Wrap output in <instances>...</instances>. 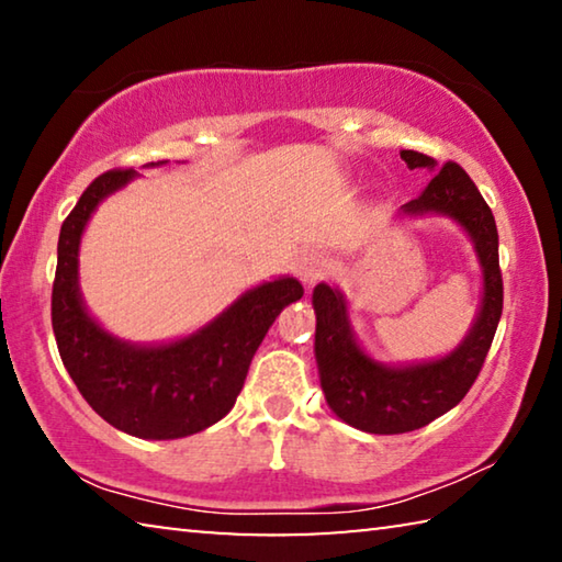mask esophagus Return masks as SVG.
<instances>
[{
	"label": "esophagus",
	"instance_id": "obj_1",
	"mask_svg": "<svg viewBox=\"0 0 562 562\" xmlns=\"http://www.w3.org/2000/svg\"><path fill=\"white\" fill-rule=\"evenodd\" d=\"M327 270H329V262H327L325 255L310 252V255H304V258L300 260L297 274H300V280L307 284V288H312V284L325 278Z\"/></svg>",
	"mask_w": 562,
	"mask_h": 562
}]
</instances>
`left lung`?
<instances>
[{
    "label": "left lung",
    "instance_id": "left-lung-1",
    "mask_svg": "<svg viewBox=\"0 0 562 562\" xmlns=\"http://www.w3.org/2000/svg\"><path fill=\"white\" fill-rule=\"evenodd\" d=\"M408 168H436V160L402 150ZM449 215L471 235L483 270V302L475 325L451 355L408 367H384L357 345L347 302L329 284H317L315 357L322 392L341 422L369 434H406L431 424L469 394L496 335L503 312L498 231L488 203L469 173L449 160L434 173L422 195L402 205V215Z\"/></svg>",
    "mask_w": 562,
    "mask_h": 562
}]
</instances>
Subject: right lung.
<instances>
[{"label":"right lung","mask_w":562,"mask_h":562,"mask_svg":"<svg viewBox=\"0 0 562 562\" xmlns=\"http://www.w3.org/2000/svg\"><path fill=\"white\" fill-rule=\"evenodd\" d=\"M131 178L133 168L106 170L66 215L56 247L52 327L66 372L101 418L138 439H183L231 412L274 317L304 288L294 278L265 282L211 325L170 345L138 347L111 337L83 307L79 243L97 205Z\"/></svg>","instance_id":"right-lung-1"}]
</instances>
